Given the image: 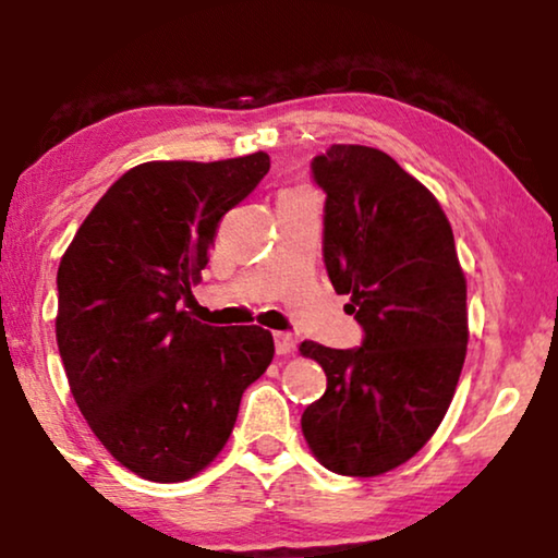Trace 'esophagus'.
I'll return each mask as SVG.
<instances>
[{"mask_svg":"<svg viewBox=\"0 0 558 558\" xmlns=\"http://www.w3.org/2000/svg\"><path fill=\"white\" fill-rule=\"evenodd\" d=\"M274 345H277L279 355H289L296 350V338L292 332H274Z\"/></svg>","mask_w":558,"mask_h":558,"instance_id":"34e87169","label":"esophagus"}]
</instances>
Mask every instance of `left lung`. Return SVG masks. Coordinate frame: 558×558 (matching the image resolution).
Listing matches in <instances>:
<instances>
[{
	"mask_svg": "<svg viewBox=\"0 0 558 558\" xmlns=\"http://www.w3.org/2000/svg\"><path fill=\"white\" fill-rule=\"evenodd\" d=\"M325 193L323 256L363 327L361 348L304 340L327 391L304 439L338 475L373 477L411 460L445 418L468 353V284L437 197L386 151L332 144L312 159Z\"/></svg>",
	"mask_w": 558,
	"mask_h": 558,
	"instance_id": "obj_1",
	"label": "left lung"
}]
</instances>
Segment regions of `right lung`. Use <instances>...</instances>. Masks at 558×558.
Masks as SVG:
<instances>
[{"label":"right lung","instance_id":"right-lung-1","mask_svg":"<svg viewBox=\"0 0 558 558\" xmlns=\"http://www.w3.org/2000/svg\"><path fill=\"white\" fill-rule=\"evenodd\" d=\"M269 165L256 151L134 167L60 258L56 338L73 399L113 460L151 483H182L216 460L274 357L264 327H213L185 310L220 218Z\"/></svg>","mask_w":558,"mask_h":558}]
</instances>
